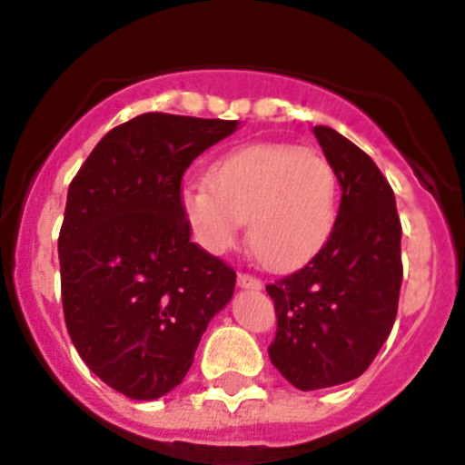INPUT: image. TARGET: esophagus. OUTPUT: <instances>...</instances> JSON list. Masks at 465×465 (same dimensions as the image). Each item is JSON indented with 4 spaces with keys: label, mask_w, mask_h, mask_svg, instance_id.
<instances>
[{
    "label": "esophagus",
    "mask_w": 465,
    "mask_h": 465,
    "mask_svg": "<svg viewBox=\"0 0 465 465\" xmlns=\"http://www.w3.org/2000/svg\"><path fill=\"white\" fill-rule=\"evenodd\" d=\"M237 286H240V289H249V291H261L262 282L258 277H253V274L240 272L237 274Z\"/></svg>",
    "instance_id": "34e87169"
}]
</instances>
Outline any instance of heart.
I'll return each instance as SVG.
<instances>
[{
	"instance_id": "1",
	"label": "heart",
	"mask_w": 465,
	"mask_h": 465,
	"mask_svg": "<svg viewBox=\"0 0 465 465\" xmlns=\"http://www.w3.org/2000/svg\"><path fill=\"white\" fill-rule=\"evenodd\" d=\"M338 174L319 151L249 143L183 186L182 212L197 244L223 253L246 221V242L262 265L293 270L322 252L338 221Z\"/></svg>"
}]
</instances>
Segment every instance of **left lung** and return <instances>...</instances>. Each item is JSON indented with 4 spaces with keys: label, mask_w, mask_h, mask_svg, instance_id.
Returning a JSON list of instances; mask_svg holds the SVG:
<instances>
[{
    "label": "left lung",
    "mask_w": 465,
    "mask_h": 465,
    "mask_svg": "<svg viewBox=\"0 0 465 465\" xmlns=\"http://www.w3.org/2000/svg\"><path fill=\"white\" fill-rule=\"evenodd\" d=\"M314 137L342 188L338 221L305 268L268 283L277 314L270 361L300 391L368 371L396 322L402 283V230L389 182L332 127L316 125Z\"/></svg>",
    "instance_id": "8db88e82"
}]
</instances>
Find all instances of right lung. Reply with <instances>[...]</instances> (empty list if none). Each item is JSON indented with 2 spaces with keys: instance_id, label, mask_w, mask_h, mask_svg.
I'll return each mask as SVG.
<instances>
[{
  "instance_id": "1",
  "label": "right lung",
  "mask_w": 465,
  "mask_h": 465,
  "mask_svg": "<svg viewBox=\"0 0 465 465\" xmlns=\"http://www.w3.org/2000/svg\"><path fill=\"white\" fill-rule=\"evenodd\" d=\"M237 121L142 114L100 139L69 183L57 237L69 338L134 401L182 384L235 270L191 242L182 179Z\"/></svg>"
}]
</instances>
